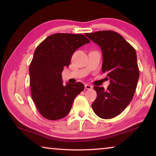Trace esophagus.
I'll list each match as a JSON object with an SVG mask.
<instances>
[{
    "mask_svg": "<svg viewBox=\"0 0 156 156\" xmlns=\"http://www.w3.org/2000/svg\"><path fill=\"white\" fill-rule=\"evenodd\" d=\"M84 87H85L86 89H89V90H90V89L93 88V86L90 85V84H85V85H84Z\"/></svg>",
    "mask_w": 156,
    "mask_h": 156,
    "instance_id": "1",
    "label": "esophagus"
}]
</instances>
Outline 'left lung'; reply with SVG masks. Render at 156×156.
<instances>
[{"label": "left lung", "mask_w": 156, "mask_h": 156, "mask_svg": "<svg viewBox=\"0 0 156 156\" xmlns=\"http://www.w3.org/2000/svg\"><path fill=\"white\" fill-rule=\"evenodd\" d=\"M85 35L102 50V70L109 78L107 90L94 86L96 99L92 109L98 117L110 119L120 114L131 101L140 72L135 49L113 31H99Z\"/></svg>", "instance_id": "left-lung-1"}]
</instances>
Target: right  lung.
Returning a JSON list of instances; mask_svg holds the SVG:
<instances>
[{
    "mask_svg": "<svg viewBox=\"0 0 156 156\" xmlns=\"http://www.w3.org/2000/svg\"><path fill=\"white\" fill-rule=\"evenodd\" d=\"M90 41L83 34H55L36 47L30 65L31 98L44 118L56 120L65 117L84 84L63 85L61 73L70 65L75 51Z\"/></svg>",
    "mask_w": 156,
    "mask_h": 156,
    "instance_id": "1",
    "label": "right lung"
}]
</instances>
